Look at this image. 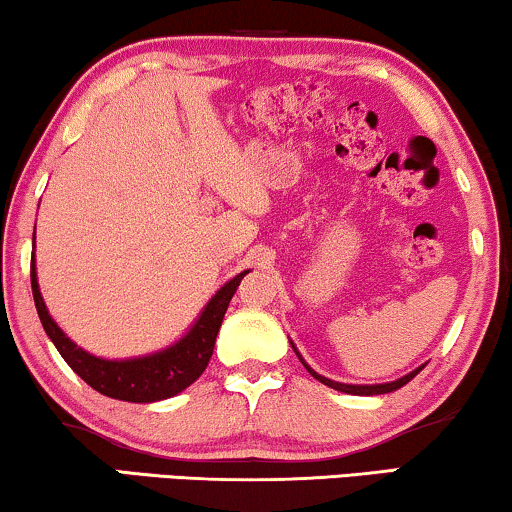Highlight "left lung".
Instances as JSON below:
<instances>
[{"instance_id":"left-lung-1","label":"left lung","mask_w":512,"mask_h":512,"mask_svg":"<svg viewBox=\"0 0 512 512\" xmlns=\"http://www.w3.org/2000/svg\"><path fill=\"white\" fill-rule=\"evenodd\" d=\"M293 345V342H291ZM293 352L298 354V349L293 347ZM298 359L303 361V356L298 354ZM303 366L307 368V373H310L314 380H319L321 384H326V387H331V389H335V391H342V394H352V396H377V394H389V391H396V389H401V387H405V384H408L412 377H415L419 370H422L424 366H419V368H415L412 370V373H408V375H403V377H398L396 382H384V384H342V382H333V380H328V377H324V375H319V373H314V370L307 366V363L303 361Z\"/></svg>"}]
</instances>
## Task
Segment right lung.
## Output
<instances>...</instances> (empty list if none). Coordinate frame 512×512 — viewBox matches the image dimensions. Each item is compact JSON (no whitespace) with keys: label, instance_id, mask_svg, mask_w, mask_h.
<instances>
[{"label":"right lung","instance_id":"add662e5","mask_svg":"<svg viewBox=\"0 0 512 512\" xmlns=\"http://www.w3.org/2000/svg\"><path fill=\"white\" fill-rule=\"evenodd\" d=\"M249 270L240 272L230 279L228 284H223L219 291L214 293V298L209 300L205 310L198 317V321L191 326L184 338L174 342V345L160 349V352L135 356V359H121V361H109L100 359V356L88 354L86 349H81L76 342H72L62 333V328L55 324L48 307L41 298L39 282H37V268H34L32 258V296L34 305H37L41 326L51 342L58 349L62 359L67 361V366L81 377L83 382L90 384L95 391L118 398V401L128 403H153V401H165V398L177 396L179 391L198 380L205 373L209 359H212L216 335H219L223 314H226L230 298L235 296L237 286H240L242 277Z\"/></svg>","mask_w":512,"mask_h":512}]
</instances>
